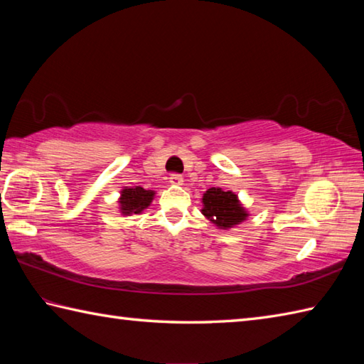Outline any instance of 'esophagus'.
Instances as JSON below:
<instances>
[{"label": "esophagus", "instance_id": "obj_1", "mask_svg": "<svg viewBox=\"0 0 364 364\" xmlns=\"http://www.w3.org/2000/svg\"><path fill=\"white\" fill-rule=\"evenodd\" d=\"M168 181H170V184H172V186H181V184H183V176L178 175V173H172V175H170V178H168Z\"/></svg>", "mask_w": 364, "mask_h": 364}]
</instances>
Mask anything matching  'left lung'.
I'll use <instances>...</instances> for the list:
<instances>
[{
	"label": "left lung",
	"mask_w": 364,
	"mask_h": 364,
	"mask_svg": "<svg viewBox=\"0 0 364 364\" xmlns=\"http://www.w3.org/2000/svg\"><path fill=\"white\" fill-rule=\"evenodd\" d=\"M202 203V214L220 230L233 228L249 218L241 200L231 191H222L220 188L208 189Z\"/></svg>",
	"instance_id": "1"
}]
</instances>
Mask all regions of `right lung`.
I'll list each match as a JSON object with an SVG mask.
<instances>
[{
  "instance_id": "add662e5",
  "label": "right lung",
  "mask_w": 364,
  "mask_h": 364,
  "mask_svg": "<svg viewBox=\"0 0 364 364\" xmlns=\"http://www.w3.org/2000/svg\"><path fill=\"white\" fill-rule=\"evenodd\" d=\"M154 191H146L141 186H133L128 188L125 186L120 191V198H119V211L123 215H133V214H141L144 210L150 206L153 202Z\"/></svg>"
}]
</instances>
